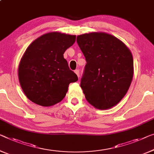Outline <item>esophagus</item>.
Here are the masks:
<instances>
[{"mask_svg": "<svg viewBox=\"0 0 154 154\" xmlns=\"http://www.w3.org/2000/svg\"><path fill=\"white\" fill-rule=\"evenodd\" d=\"M75 72L76 73V75H77V77H79L80 75H79V70H75Z\"/></svg>", "mask_w": 154, "mask_h": 154, "instance_id": "esophagus-1", "label": "esophagus"}]
</instances>
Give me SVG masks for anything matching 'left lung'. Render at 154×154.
<instances>
[{
    "label": "left lung",
    "mask_w": 154,
    "mask_h": 154,
    "mask_svg": "<svg viewBox=\"0 0 154 154\" xmlns=\"http://www.w3.org/2000/svg\"><path fill=\"white\" fill-rule=\"evenodd\" d=\"M86 64L80 86L96 109L116 106L125 97L134 76L131 52L122 41L105 32L77 36Z\"/></svg>",
    "instance_id": "left-lung-1"
}]
</instances>
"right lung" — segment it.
<instances>
[{
  "label": "right lung",
  "instance_id": "right-lung-1",
  "mask_svg": "<svg viewBox=\"0 0 154 154\" xmlns=\"http://www.w3.org/2000/svg\"><path fill=\"white\" fill-rule=\"evenodd\" d=\"M75 39V35L52 32L43 34L27 47L18 75L29 100L42 106H53L63 99L70 83L77 81V75L63 57Z\"/></svg>",
  "mask_w": 154,
  "mask_h": 154
}]
</instances>
